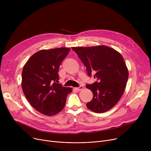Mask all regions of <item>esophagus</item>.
Here are the masks:
<instances>
[{"mask_svg":"<svg viewBox=\"0 0 151 151\" xmlns=\"http://www.w3.org/2000/svg\"><path fill=\"white\" fill-rule=\"evenodd\" d=\"M83 89V86H80L78 87V88H75V89L76 90H77V91H81V90H82Z\"/></svg>","mask_w":151,"mask_h":151,"instance_id":"obj_1","label":"esophagus"}]
</instances>
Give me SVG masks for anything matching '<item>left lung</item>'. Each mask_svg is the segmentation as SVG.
Segmentation results:
<instances>
[{"instance_id":"8db88e82","label":"left lung","mask_w":151,"mask_h":151,"mask_svg":"<svg viewBox=\"0 0 151 151\" xmlns=\"http://www.w3.org/2000/svg\"><path fill=\"white\" fill-rule=\"evenodd\" d=\"M86 67L88 75L97 81L87 84L92 100L87 103L90 110L102 113L111 109L121 98L129 78V71L121 54L106 46L73 47Z\"/></svg>"}]
</instances>
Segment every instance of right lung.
<instances>
[{
	"label": "right lung",
	"mask_w": 151,
	"mask_h": 151,
	"mask_svg": "<svg viewBox=\"0 0 151 151\" xmlns=\"http://www.w3.org/2000/svg\"><path fill=\"white\" fill-rule=\"evenodd\" d=\"M68 47L42 50L33 54L24 66L22 88L30 104L46 116L57 114L63 109L67 95L72 92L57 83L62 60Z\"/></svg>",
	"instance_id": "1"
}]
</instances>
